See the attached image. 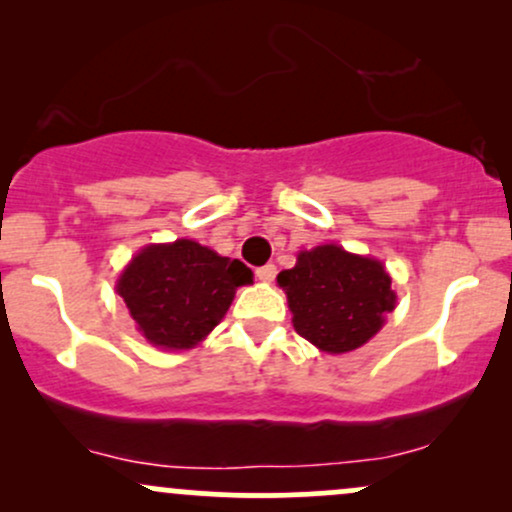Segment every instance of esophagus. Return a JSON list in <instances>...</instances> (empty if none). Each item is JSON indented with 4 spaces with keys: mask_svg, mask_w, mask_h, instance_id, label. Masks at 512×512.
I'll return each instance as SVG.
<instances>
[{
    "mask_svg": "<svg viewBox=\"0 0 512 512\" xmlns=\"http://www.w3.org/2000/svg\"><path fill=\"white\" fill-rule=\"evenodd\" d=\"M257 279L260 281H274V276H276V267L274 264H264V267H257Z\"/></svg>",
    "mask_w": 512,
    "mask_h": 512,
    "instance_id": "esophagus-1",
    "label": "esophagus"
}]
</instances>
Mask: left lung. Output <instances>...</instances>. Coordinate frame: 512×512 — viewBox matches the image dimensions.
<instances>
[{"instance_id":"8db88e82","label":"left lung","mask_w":512,"mask_h":512,"mask_svg":"<svg viewBox=\"0 0 512 512\" xmlns=\"http://www.w3.org/2000/svg\"><path fill=\"white\" fill-rule=\"evenodd\" d=\"M276 281L289 298L296 332L327 354L366 344L397 303L383 262L334 243L298 252L296 267L284 269Z\"/></svg>"}]
</instances>
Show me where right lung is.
<instances>
[{
	"instance_id": "obj_1",
	"label": "right lung",
	"mask_w": 512,
	"mask_h": 512,
	"mask_svg": "<svg viewBox=\"0 0 512 512\" xmlns=\"http://www.w3.org/2000/svg\"><path fill=\"white\" fill-rule=\"evenodd\" d=\"M245 284L252 272L243 262L180 238L139 250L117 279V293L146 342L180 351L219 325Z\"/></svg>"
}]
</instances>
